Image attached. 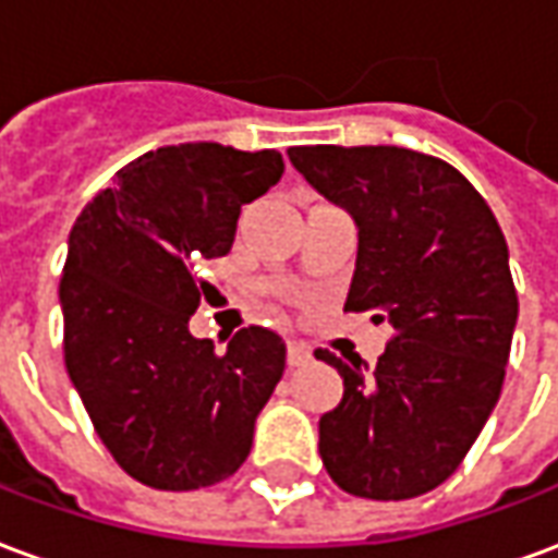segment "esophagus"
I'll return each instance as SVG.
<instances>
[{"label": "esophagus", "instance_id": "esophagus-1", "mask_svg": "<svg viewBox=\"0 0 558 558\" xmlns=\"http://www.w3.org/2000/svg\"><path fill=\"white\" fill-rule=\"evenodd\" d=\"M311 362V350L304 347V343H290L287 347V364L290 367H302V364Z\"/></svg>", "mask_w": 558, "mask_h": 558}]
</instances>
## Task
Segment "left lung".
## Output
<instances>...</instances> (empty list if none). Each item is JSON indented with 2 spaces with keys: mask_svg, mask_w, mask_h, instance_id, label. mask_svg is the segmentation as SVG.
<instances>
[{
  "mask_svg": "<svg viewBox=\"0 0 558 558\" xmlns=\"http://www.w3.org/2000/svg\"><path fill=\"white\" fill-rule=\"evenodd\" d=\"M316 191L359 223L343 311L388 319L374 374L343 376L319 418V457L340 490L398 502L454 475L490 418L517 326L508 244L484 196L451 163L398 146H292Z\"/></svg>",
  "mask_w": 558,
  "mask_h": 558,
  "instance_id": "1",
  "label": "left lung"
}]
</instances>
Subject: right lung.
I'll return each instance as SVG.
<instances>
[{
    "instance_id": "right-lung-1",
    "label": "right lung",
    "mask_w": 558,
    "mask_h": 558,
    "mask_svg": "<svg viewBox=\"0 0 558 558\" xmlns=\"http://www.w3.org/2000/svg\"><path fill=\"white\" fill-rule=\"evenodd\" d=\"M280 175L275 148L163 146L116 172L71 230L59 280L68 376L107 451L146 487L199 490L251 454L287 343L247 326L218 355L187 323L218 295L199 268L230 254L242 206Z\"/></svg>"
}]
</instances>
